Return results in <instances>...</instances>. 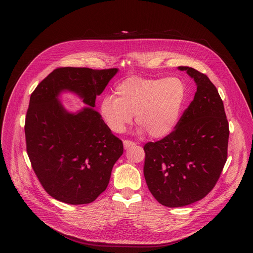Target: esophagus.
<instances>
[{"label": "esophagus", "mask_w": 253, "mask_h": 253, "mask_svg": "<svg viewBox=\"0 0 253 253\" xmlns=\"http://www.w3.org/2000/svg\"><path fill=\"white\" fill-rule=\"evenodd\" d=\"M123 145H124V148H125V149H128L129 147L136 145V144H135L134 142H132V141H129V140H125V141H123Z\"/></svg>", "instance_id": "34e87169"}]
</instances>
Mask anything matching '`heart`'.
I'll return each mask as SVG.
<instances>
[{"label": "heart", "instance_id": "obj_1", "mask_svg": "<svg viewBox=\"0 0 253 253\" xmlns=\"http://www.w3.org/2000/svg\"><path fill=\"white\" fill-rule=\"evenodd\" d=\"M186 100V86L181 79L129 77L115 87L114 95H105L99 113L107 128L122 133L133 115L139 133L164 138L177 126Z\"/></svg>", "mask_w": 253, "mask_h": 253}]
</instances>
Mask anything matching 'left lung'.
Masks as SVG:
<instances>
[{
    "label": "left lung",
    "mask_w": 253,
    "mask_h": 253,
    "mask_svg": "<svg viewBox=\"0 0 253 253\" xmlns=\"http://www.w3.org/2000/svg\"><path fill=\"white\" fill-rule=\"evenodd\" d=\"M186 71L196 93L175 130L144 146V176L155 199L167 207H182L205 197L215 186L227 159L229 127L223 102L209 78Z\"/></svg>",
    "instance_id": "obj_1"
}]
</instances>
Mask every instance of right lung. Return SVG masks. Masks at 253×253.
<instances>
[{
  "instance_id": "right-lung-1",
  "label": "right lung",
  "mask_w": 253,
  "mask_h": 253,
  "mask_svg": "<svg viewBox=\"0 0 253 253\" xmlns=\"http://www.w3.org/2000/svg\"><path fill=\"white\" fill-rule=\"evenodd\" d=\"M118 69L54 70L32 93L25 122L27 152L44 189L68 204L93 202L109 184L123 143L94 109ZM76 94L85 107L69 112L59 97Z\"/></svg>"
}]
</instances>
